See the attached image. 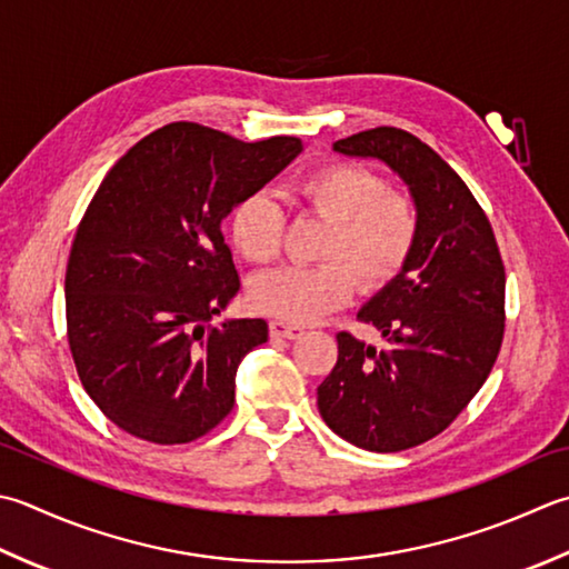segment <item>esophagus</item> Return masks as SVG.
<instances>
[{
    "label": "esophagus",
    "instance_id": "obj_1",
    "mask_svg": "<svg viewBox=\"0 0 569 569\" xmlns=\"http://www.w3.org/2000/svg\"><path fill=\"white\" fill-rule=\"evenodd\" d=\"M269 330H271V338L276 340H296L303 336V328L291 326V322H283V320H271Z\"/></svg>",
    "mask_w": 569,
    "mask_h": 569
}]
</instances>
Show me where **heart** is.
I'll return each mask as SVG.
<instances>
[{"mask_svg": "<svg viewBox=\"0 0 569 569\" xmlns=\"http://www.w3.org/2000/svg\"><path fill=\"white\" fill-rule=\"evenodd\" d=\"M296 199L328 224L318 247L326 263L256 276L249 286L253 310L283 322H313L348 303L355 281L375 291L405 269L419 231L417 207L407 194L389 192L377 172L355 162L322 164L298 182ZM283 229V211L266 192L243 197L229 217L233 247L251 263L278 259Z\"/></svg>", "mask_w": 569, "mask_h": 569, "instance_id": "heart-1", "label": "heart"}]
</instances>
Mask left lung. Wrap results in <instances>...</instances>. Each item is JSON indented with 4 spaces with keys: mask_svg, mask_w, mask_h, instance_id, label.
I'll use <instances>...</instances> for the list:
<instances>
[{
    "mask_svg": "<svg viewBox=\"0 0 569 569\" xmlns=\"http://www.w3.org/2000/svg\"><path fill=\"white\" fill-rule=\"evenodd\" d=\"M332 150L389 167L409 189L419 231L405 269L358 313L385 345L338 332L318 409L355 447L405 451L447 429L491 375L503 342V261L471 189L419 138L375 128Z\"/></svg>",
    "mask_w": 569,
    "mask_h": 569,
    "instance_id": "left-lung-1",
    "label": "left lung"
}]
</instances>
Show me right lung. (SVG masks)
Segmentation results:
<instances>
[{
	"mask_svg": "<svg viewBox=\"0 0 569 569\" xmlns=\"http://www.w3.org/2000/svg\"><path fill=\"white\" fill-rule=\"evenodd\" d=\"M300 150L170 122L100 182L66 269V326L83 389L122 431L187 443L231 411L239 362L269 326L209 322L239 291L221 221Z\"/></svg>",
	"mask_w": 569,
	"mask_h": 569,
	"instance_id": "1",
	"label": "right lung"
}]
</instances>
